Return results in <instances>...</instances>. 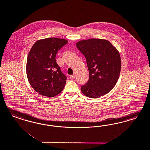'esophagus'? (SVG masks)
<instances>
[{
    "instance_id": "1",
    "label": "esophagus",
    "mask_w": 150,
    "mask_h": 150,
    "mask_svg": "<svg viewBox=\"0 0 150 150\" xmlns=\"http://www.w3.org/2000/svg\"><path fill=\"white\" fill-rule=\"evenodd\" d=\"M75 74L71 75H70V79H73V78H75Z\"/></svg>"
}]
</instances>
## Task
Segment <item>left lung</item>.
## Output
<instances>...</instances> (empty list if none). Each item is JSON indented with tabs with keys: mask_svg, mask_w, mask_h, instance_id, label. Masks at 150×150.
Here are the masks:
<instances>
[{
	"mask_svg": "<svg viewBox=\"0 0 150 150\" xmlns=\"http://www.w3.org/2000/svg\"><path fill=\"white\" fill-rule=\"evenodd\" d=\"M76 45L86 59L89 72V80L81 87V92L93 98L109 93L117 82L121 71L117 49L110 41L101 39L80 40Z\"/></svg>",
	"mask_w": 150,
	"mask_h": 150,
	"instance_id": "obj_1",
	"label": "left lung"
}]
</instances>
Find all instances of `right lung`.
<instances>
[{"label":"right lung","mask_w":150,"mask_h":150,"mask_svg":"<svg viewBox=\"0 0 150 150\" xmlns=\"http://www.w3.org/2000/svg\"><path fill=\"white\" fill-rule=\"evenodd\" d=\"M67 42L64 39L48 38L38 40L31 47L27 57L26 75L38 93L51 98L63 90L67 77L61 71L55 57Z\"/></svg>","instance_id":"right-lung-1"}]
</instances>
